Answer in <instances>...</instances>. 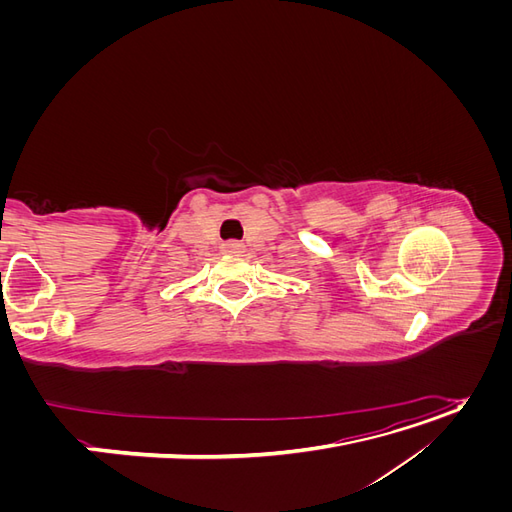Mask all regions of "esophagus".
Masks as SVG:
<instances>
[{"mask_svg":"<svg viewBox=\"0 0 512 512\" xmlns=\"http://www.w3.org/2000/svg\"><path fill=\"white\" fill-rule=\"evenodd\" d=\"M222 250H224L226 254H243L245 245H243L241 241H226V243L222 245Z\"/></svg>","mask_w":512,"mask_h":512,"instance_id":"34e87169","label":"esophagus"}]
</instances>
